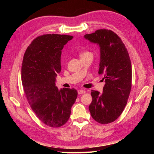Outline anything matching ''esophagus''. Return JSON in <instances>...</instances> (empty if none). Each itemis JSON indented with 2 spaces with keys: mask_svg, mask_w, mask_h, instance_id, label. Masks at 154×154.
<instances>
[{
  "mask_svg": "<svg viewBox=\"0 0 154 154\" xmlns=\"http://www.w3.org/2000/svg\"><path fill=\"white\" fill-rule=\"evenodd\" d=\"M85 90H83V89H79V90H78V94H84V93H85Z\"/></svg>",
  "mask_w": 154,
  "mask_h": 154,
  "instance_id": "esophagus-1",
  "label": "esophagus"
}]
</instances>
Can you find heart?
<instances>
[{
    "label": "heart",
    "mask_w": 154,
    "mask_h": 154,
    "mask_svg": "<svg viewBox=\"0 0 154 154\" xmlns=\"http://www.w3.org/2000/svg\"><path fill=\"white\" fill-rule=\"evenodd\" d=\"M92 55V54L88 51H82L81 52H80V54H79L80 57L87 56V55Z\"/></svg>",
    "instance_id": "b5f03b06"
}]
</instances>
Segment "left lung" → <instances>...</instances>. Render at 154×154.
<instances>
[{
  "label": "left lung",
  "instance_id": "left-lung-1",
  "mask_svg": "<svg viewBox=\"0 0 154 154\" xmlns=\"http://www.w3.org/2000/svg\"><path fill=\"white\" fill-rule=\"evenodd\" d=\"M84 37L100 46L99 74H103L105 81L102 93L91 91V115L100 124L111 123L122 113L131 91L132 65L128 52L119 35L110 30L100 29Z\"/></svg>",
  "mask_w": 154,
  "mask_h": 154
}]
</instances>
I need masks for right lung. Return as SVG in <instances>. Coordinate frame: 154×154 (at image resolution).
Wrapping results in <instances>:
<instances>
[{
  "instance_id": "right-lung-1",
  "label": "right lung",
  "mask_w": 154,
  "mask_h": 154,
  "mask_svg": "<svg viewBox=\"0 0 154 154\" xmlns=\"http://www.w3.org/2000/svg\"><path fill=\"white\" fill-rule=\"evenodd\" d=\"M73 38L55 34L40 35L32 42L23 57L25 95L39 120L50 127H61L67 122L77 97L73 88L58 90L55 83L61 69V50Z\"/></svg>"
}]
</instances>
